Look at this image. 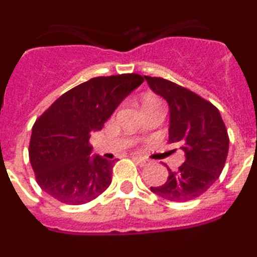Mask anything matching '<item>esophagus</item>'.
<instances>
[{"label":"esophagus","mask_w":257,"mask_h":257,"mask_svg":"<svg viewBox=\"0 0 257 257\" xmlns=\"http://www.w3.org/2000/svg\"><path fill=\"white\" fill-rule=\"evenodd\" d=\"M134 161H135L136 163H139L140 166H145V163H147V160H144L142 157H134Z\"/></svg>","instance_id":"34e87169"}]
</instances>
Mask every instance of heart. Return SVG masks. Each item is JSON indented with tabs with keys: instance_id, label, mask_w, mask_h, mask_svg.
<instances>
[{
	"instance_id": "heart-1",
	"label": "heart",
	"mask_w": 257,
	"mask_h": 257,
	"mask_svg": "<svg viewBox=\"0 0 257 257\" xmlns=\"http://www.w3.org/2000/svg\"><path fill=\"white\" fill-rule=\"evenodd\" d=\"M151 101H160L157 97H153V96H148V97H145V100L144 103H151Z\"/></svg>"
}]
</instances>
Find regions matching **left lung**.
<instances>
[{
    "mask_svg": "<svg viewBox=\"0 0 257 257\" xmlns=\"http://www.w3.org/2000/svg\"><path fill=\"white\" fill-rule=\"evenodd\" d=\"M152 91L170 109L169 143L185 154L179 170H169L163 185L151 190L165 199L187 202L206 192L221 174L229 149L228 131L219 109L199 95L160 77L144 76Z\"/></svg>",
    "mask_w": 257,
    "mask_h": 257,
    "instance_id": "8db88e82",
    "label": "left lung"
}]
</instances>
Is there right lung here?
I'll use <instances>...</instances> for the list:
<instances>
[{"label": "right lung", "mask_w": 257, "mask_h": 257, "mask_svg": "<svg viewBox=\"0 0 257 257\" xmlns=\"http://www.w3.org/2000/svg\"><path fill=\"white\" fill-rule=\"evenodd\" d=\"M143 81L136 73L95 77L70 88L37 118L29 161L47 194L67 205H83L110 185L115 160L91 156L88 140Z\"/></svg>", "instance_id": "1"}]
</instances>
